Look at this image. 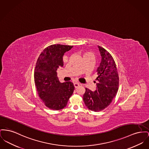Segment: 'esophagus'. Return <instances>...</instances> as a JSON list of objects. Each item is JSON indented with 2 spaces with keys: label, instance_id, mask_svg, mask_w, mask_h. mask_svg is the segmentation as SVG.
<instances>
[{
  "label": "esophagus",
  "instance_id": "esophagus-1",
  "mask_svg": "<svg viewBox=\"0 0 149 149\" xmlns=\"http://www.w3.org/2000/svg\"><path fill=\"white\" fill-rule=\"evenodd\" d=\"M74 87L75 88H77L79 87V86H80V84H79V83H74Z\"/></svg>",
  "mask_w": 149,
  "mask_h": 149
}]
</instances>
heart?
<instances>
[{"label": "heart", "mask_w": 149, "mask_h": 149, "mask_svg": "<svg viewBox=\"0 0 149 149\" xmlns=\"http://www.w3.org/2000/svg\"><path fill=\"white\" fill-rule=\"evenodd\" d=\"M87 53H86V54H87Z\"/></svg>", "instance_id": "1"}]
</instances>
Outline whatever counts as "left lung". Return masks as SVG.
<instances>
[{"label":"left lung","mask_w":149,"mask_h":149,"mask_svg":"<svg viewBox=\"0 0 149 149\" xmlns=\"http://www.w3.org/2000/svg\"><path fill=\"white\" fill-rule=\"evenodd\" d=\"M102 57L97 68L96 91L93 92L86 88L83 99L90 110L97 112L105 109L111 104L119 88V75L113 57L104 48L98 46Z\"/></svg>","instance_id":"1"}]
</instances>
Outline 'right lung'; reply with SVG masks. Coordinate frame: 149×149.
I'll return each instance as SVG.
<instances>
[{"label": "right lung", "mask_w": 149, "mask_h": 149, "mask_svg": "<svg viewBox=\"0 0 149 149\" xmlns=\"http://www.w3.org/2000/svg\"><path fill=\"white\" fill-rule=\"evenodd\" d=\"M72 45L53 44L45 48L39 55L34 70V81L38 95L44 105L53 110L65 107L73 93L72 82L60 83L57 69L63 66L62 57Z\"/></svg>", "instance_id": "obj_1"}]
</instances>
